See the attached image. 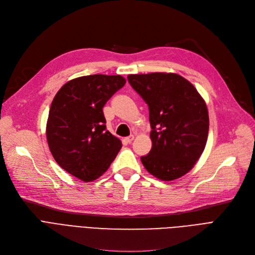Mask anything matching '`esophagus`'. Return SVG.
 <instances>
[{
	"label": "esophagus",
	"instance_id": "esophagus-1",
	"mask_svg": "<svg viewBox=\"0 0 255 255\" xmlns=\"http://www.w3.org/2000/svg\"><path fill=\"white\" fill-rule=\"evenodd\" d=\"M134 139V136L133 135H130V136H128V137H125L124 138V140L127 142V143H130V142H132V140Z\"/></svg>",
	"mask_w": 255,
	"mask_h": 255
}]
</instances>
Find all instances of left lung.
<instances>
[{
  "label": "left lung",
  "mask_w": 255,
  "mask_h": 255,
  "mask_svg": "<svg viewBox=\"0 0 255 255\" xmlns=\"http://www.w3.org/2000/svg\"><path fill=\"white\" fill-rule=\"evenodd\" d=\"M128 82L149 106L152 149L140 157L143 166L163 181L184 176L207 143L209 115L204 99L176 73L130 74Z\"/></svg>",
  "instance_id": "8db88e82"
}]
</instances>
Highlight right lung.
<instances>
[{
	"instance_id": "right-lung-1",
	"label": "right lung",
	"mask_w": 255,
	"mask_h": 255,
	"mask_svg": "<svg viewBox=\"0 0 255 255\" xmlns=\"http://www.w3.org/2000/svg\"><path fill=\"white\" fill-rule=\"evenodd\" d=\"M126 80L94 74L66 83L53 98L46 125L49 150L70 175L90 182L104 173L122 142L106 130L103 106Z\"/></svg>"
}]
</instances>
